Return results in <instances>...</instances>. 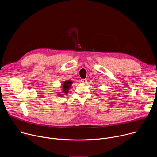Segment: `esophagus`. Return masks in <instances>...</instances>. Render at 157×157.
Masks as SVG:
<instances>
[{
	"mask_svg": "<svg viewBox=\"0 0 157 157\" xmlns=\"http://www.w3.org/2000/svg\"><path fill=\"white\" fill-rule=\"evenodd\" d=\"M81 82H82V83H86V82H87V80H86V79H82L81 80Z\"/></svg>",
	"mask_w": 157,
	"mask_h": 157,
	"instance_id": "esophagus-1",
	"label": "esophagus"
}]
</instances>
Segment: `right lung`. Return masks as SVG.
<instances>
[{
  "instance_id": "1",
  "label": "right lung",
  "mask_w": 157,
  "mask_h": 157,
  "mask_svg": "<svg viewBox=\"0 0 157 157\" xmlns=\"http://www.w3.org/2000/svg\"><path fill=\"white\" fill-rule=\"evenodd\" d=\"M73 82L71 81H65L64 82H63V85H62V90H63V93H64L65 94H67L69 92V89L70 88L72 83ZM60 96H62L63 94H59Z\"/></svg>"
}]
</instances>
